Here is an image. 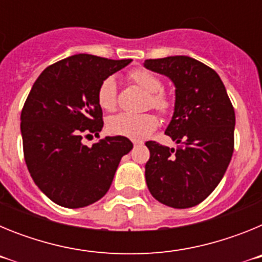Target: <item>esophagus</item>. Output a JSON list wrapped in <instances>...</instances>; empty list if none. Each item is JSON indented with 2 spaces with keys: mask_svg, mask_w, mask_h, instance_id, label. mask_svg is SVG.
Masks as SVG:
<instances>
[{
  "mask_svg": "<svg viewBox=\"0 0 262 262\" xmlns=\"http://www.w3.org/2000/svg\"><path fill=\"white\" fill-rule=\"evenodd\" d=\"M139 144H142V142H139V140H135V142H134V145H139Z\"/></svg>",
  "mask_w": 262,
  "mask_h": 262,
  "instance_id": "obj_1",
  "label": "esophagus"
}]
</instances>
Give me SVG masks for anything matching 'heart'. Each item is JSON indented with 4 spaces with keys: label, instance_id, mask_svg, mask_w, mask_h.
Segmentation results:
<instances>
[{
    "label": "heart",
    "instance_id": "heart-1",
    "mask_svg": "<svg viewBox=\"0 0 262 262\" xmlns=\"http://www.w3.org/2000/svg\"><path fill=\"white\" fill-rule=\"evenodd\" d=\"M129 80L148 94L147 105L165 113L170 107V101L160 90L163 84L157 76L145 69H135L129 73ZM99 106L106 111H114L117 107V80L110 76L101 82L97 93ZM159 126V119L151 113L128 114L120 113L107 120V128L111 134L126 136L129 139H143L148 136Z\"/></svg>",
    "mask_w": 262,
    "mask_h": 262
}]
</instances>
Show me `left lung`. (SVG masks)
<instances>
[{"label": "left lung", "instance_id": "obj_1", "mask_svg": "<svg viewBox=\"0 0 262 262\" xmlns=\"http://www.w3.org/2000/svg\"><path fill=\"white\" fill-rule=\"evenodd\" d=\"M144 67L174 85L165 134L176 148L147 142L145 181L155 200L173 209L205 201L223 178L233 152L235 111L216 72L189 56L149 59Z\"/></svg>", "mask_w": 262, "mask_h": 262}]
</instances>
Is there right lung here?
<instances>
[{
  "label": "right lung",
  "mask_w": 262,
  "mask_h": 262,
  "mask_svg": "<svg viewBox=\"0 0 262 262\" xmlns=\"http://www.w3.org/2000/svg\"><path fill=\"white\" fill-rule=\"evenodd\" d=\"M131 61L78 53L46 68L32 85L20 114L25 161L56 205L80 209L101 200L120 159L133 149L124 136H106L92 147L82 143L103 127L99 85Z\"/></svg>",
  "instance_id": "obj_1"
}]
</instances>
